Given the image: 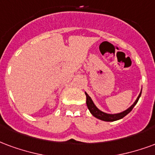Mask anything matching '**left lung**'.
Returning a JSON list of instances; mask_svg holds the SVG:
<instances>
[{
  "label": "left lung",
  "instance_id": "left-lung-1",
  "mask_svg": "<svg viewBox=\"0 0 155 155\" xmlns=\"http://www.w3.org/2000/svg\"><path fill=\"white\" fill-rule=\"evenodd\" d=\"M141 91L140 92V94L138 96V97L136 98V100L135 101V102L132 104L131 106L130 107H128L126 110H123L121 112H119V113H115V114H109L107 113V112H104L102 110H101L100 109H98L97 106L95 105L93 101L91 100V98L89 97V95L85 92L86 97H87V101H86V103H87V108H88L89 111L91 112V114L93 116H95L96 118H97L99 120H104V121H115V120H118L120 119H122L124 116H125L127 114H129L132 110V109L134 108L136 103L139 101V99L140 97L141 96Z\"/></svg>",
  "mask_w": 155,
  "mask_h": 155
}]
</instances>
